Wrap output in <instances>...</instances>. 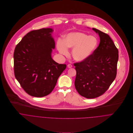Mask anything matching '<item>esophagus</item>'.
Masks as SVG:
<instances>
[{
  "instance_id": "34e87169",
  "label": "esophagus",
  "mask_w": 133,
  "mask_h": 133,
  "mask_svg": "<svg viewBox=\"0 0 133 133\" xmlns=\"http://www.w3.org/2000/svg\"><path fill=\"white\" fill-rule=\"evenodd\" d=\"M68 67L69 68H72V67H73V66H72V64H69L68 65Z\"/></svg>"
}]
</instances>
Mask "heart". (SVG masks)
I'll list each match as a JSON object with an SVG mask.
<instances>
[{"mask_svg": "<svg viewBox=\"0 0 133 133\" xmlns=\"http://www.w3.org/2000/svg\"><path fill=\"white\" fill-rule=\"evenodd\" d=\"M98 40L93 36L83 32H72L68 34L62 40L58 39L57 48L60 53L68 55V48L73 49L72 56L78 61H82L90 57L98 45Z\"/></svg>", "mask_w": 133, "mask_h": 133, "instance_id": "1", "label": "heart"}]
</instances>
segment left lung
<instances>
[{"label":"left lung","instance_id":"left-lung-1","mask_svg":"<svg viewBox=\"0 0 133 133\" xmlns=\"http://www.w3.org/2000/svg\"><path fill=\"white\" fill-rule=\"evenodd\" d=\"M100 37V43L87 59L76 62L75 87L78 93L89 99L103 94L114 81L118 60V50L110 36L93 28Z\"/></svg>","mask_w":133,"mask_h":133}]
</instances>
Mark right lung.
<instances>
[{"instance_id":"obj_1","label":"right lung","mask_w":133,"mask_h":133,"mask_svg":"<svg viewBox=\"0 0 133 133\" xmlns=\"http://www.w3.org/2000/svg\"><path fill=\"white\" fill-rule=\"evenodd\" d=\"M50 28L33 30L16 45L14 53L15 78L29 95L42 97L50 94L66 69L51 57L55 41Z\"/></svg>"}]
</instances>
